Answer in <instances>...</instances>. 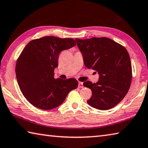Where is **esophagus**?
<instances>
[{
    "label": "esophagus",
    "instance_id": "obj_1",
    "mask_svg": "<svg viewBox=\"0 0 148 148\" xmlns=\"http://www.w3.org/2000/svg\"><path fill=\"white\" fill-rule=\"evenodd\" d=\"M78 87L79 88H83V85L82 82H79L78 83Z\"/></svg>",
    "mask_w": 148,
    "mask_h": 148
}]
</instances>
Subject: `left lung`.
<instances>
[{
  "label": "left lung",
  "instance_id": "8db88e82",
  "mask_svg": "<svg viewBox=\"0 0 148 148\" xmlns=\"http://www.w3.org/2000/svg\"><path fill=\"white\" fill-rule=\"evenodd\" d=\"M76 41L86 67L95 70L99 74L97 83H83L85 87L92 90L88 104L100 110L116 106L127 95L132 79V68L127 50L107 37L76 39Z\"/></svg>",
  "mask_w": 148,
  "mask_h": 148
}]
</instances>
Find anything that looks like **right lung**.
I'll use <instances>...</instances> for the list:
<instances>
[{
    "instance_id": "add662e5",
    "label": "right lung",
    "mask_w": 148,
    "mask_h": 148,
    "mask_svg": "<svg viewBox=\"0 0 148 148\" xmlns=\"http://www.w3.org/2000/svg\"><path fill=\"white\" fill-rule=\"evenodd\" d=\"M76 45L71 38L46 36L32 40L24 48L16 63V77L23 95L34 107L54 109L77 88L76 79L54 78L60 53Z\"/></svg>"
}]
</instances>
